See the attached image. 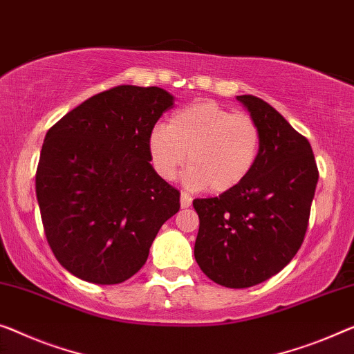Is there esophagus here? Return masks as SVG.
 <instances>
[{
	"mask_svg": "<svg viewBox=\"0 0 354 354\" xmlns=\"http://www.w3.org/2000/svg\"><path fill=\"white\" fill-rule=\"evenodd\" d=\"M192 205V197L187 192H181V207L189 208Z\"/></svg>",
	"mask_w": 354,
	"mask_h": 354,
	"instance_id": "1",
	"label": "esophagus"
}]
</instances>
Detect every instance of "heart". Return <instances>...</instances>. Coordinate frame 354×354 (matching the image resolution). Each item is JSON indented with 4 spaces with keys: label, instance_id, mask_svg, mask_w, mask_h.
<instances>
[{
    "label": "heart",
    "instance_id": "heart-1",
    "mask_svg": "<svg viewBox=\"0 0 354 354\" xmlns=\"http://www.w3.org/2000/svg\"><path fill=\"white\" fill-rule=\"evenodd\" d=\"M262 135L251 115L232 113L213 102L195 103L156 125L149 135V156L156 171L171 181L187 160L186 183L227 192L240 186L259 159Z\"/></svg>",
    "mask_w": 354,
    "mask_h": 354
}]
</instances>
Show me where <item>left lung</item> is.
Returning <instances> with one entry per match:
<instances>
[{"label": "left lung", "instance_id": "left-lung-1", "mask_svg": "<svg viewBox=\"0 0 354 354\" xmlns=\"http://www.w3.org/2000/svg\"><path fill=\"white\" fill-rule=\"evenodd\" d=\"M236 100L261 129L259 159L240 186L194 200V256L214 283L241 289L277 275L302 246L319 173L308 140L275 108L252 95Z\"/></svg>", "mask_w": 354, "mask_h": 354}]
</instances>
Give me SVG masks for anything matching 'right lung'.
Returning <instances> with one entry per match:
<instances>
[{"label": "right lung", "instance_id": "right-lung-1", "mask_svg": "<svg viewBox=\"0 0 354 354\" xmlns=\"http://www.w3.org/2000/svg\"><path fill=\"white\" fill-rule=\"evenodd\" d=\"M173 97L118 86L93 95L46 133L36 197L57 261L73 275L118 284L145 266L179 191L151 165L149 135Z\"/></svg>", "mask_w": 354, "mask_h": 354}]
</instances>
